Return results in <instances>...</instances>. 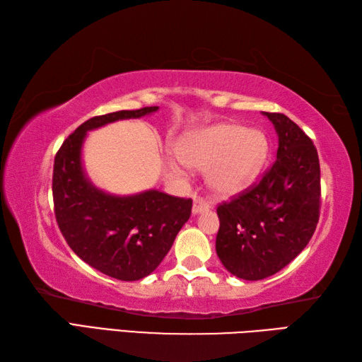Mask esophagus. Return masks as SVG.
<instances>
[{
  "label": "esophagus",
  "instance_id": "obj_1",
  "mask_svg": "<svg viewBox=\"0 0 362 362\" xmlns=\"http://www.w3.org/2000/svg\"><path fill=\"white\" fill-rule=\"evenodd\" d=\"M209 209H210L209 202H205L202 197H196V199H194V204H193V213H194V214L206 211Z\"/></svg>",
  "mask_w": 362,
  "mask_h": 362
}]
</instances>
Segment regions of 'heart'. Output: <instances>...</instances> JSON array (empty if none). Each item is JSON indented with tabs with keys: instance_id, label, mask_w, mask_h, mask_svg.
Masks as SVG:
<instances>
[{
	"instance_id": "heart-1",
	"label": "heart",
	"mask_w": 362,
	"mask_h": 362,
	"mask_svg": "<svg viewBox=\"0 0 362 362\" xmlns=\"http://www.w3.org/2000/svg\"><path fill=\"white\" fill-rule=\"evenodd\" d=\"M177 153L183 165L199 171L209 168L211 193L227 199L257 180L269 157V140L258 129L221 122L182 136Z\"/></svg>"
}]
</instances>
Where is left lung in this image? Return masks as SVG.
I'll return each mask as SVG.
<instances>
[{
    "mask_svg": "<svg viewBox=\"0 0 362 362\" xmlns=\"http://www.w3.org/2000/svg\"><path fill=\"white\" fill-rule=\"evenodd\" d=\"M264 115L279 135L275 163L257 185L218 206V257L230 274L250 281L288 266L310 243L320 211L316 146L286 115Z\"/></svg>",
    "mask_w": 362,
    "mask_h": 362,
    "instance_id": "1",
    "label": "left lung"
}]
</instances>
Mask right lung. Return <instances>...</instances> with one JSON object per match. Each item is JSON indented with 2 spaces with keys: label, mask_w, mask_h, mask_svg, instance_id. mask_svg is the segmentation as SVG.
I'll use <instances>...</instances> for the list:
<instances>
[{
  "label": "right lung",
  "mask_w": 362,
  "mask_h": 362,
  "mask_svg": "<svg viewBox=\"0 0 362 362\" xmlns=\"http://www.w3.org/2000/svg\"><path fill=\"white\" fill-rule=\"evenodd\" d=\"M157 110L143 107L90 118L66 138L54 158V213L65 241L87 264L122 281L156 271L189 219L193 201L158 189L134 196L105 193L83 171L82 144L88 130Z\"/></svg>",
  "instance_id": "obj_1"
}]
</instances>
